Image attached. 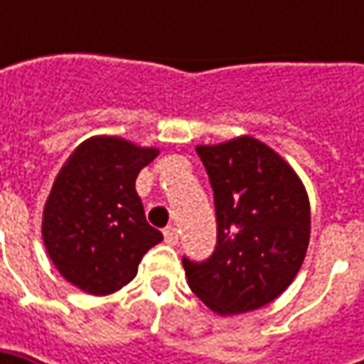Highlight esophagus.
<instances>
[{"instance_id":"obj_1","label":"esophagus","mask_w":364,"mask_h":364,"mask_svg":"<svg viewBox=\"0 0 364 364\" xmlns=\"http://www.w3.org/2000/svg\"><path fill=\"white\" fill-rule=\"evenodd\" d=\"M164 239H166V243L168 245H178L180 241V232L176 227H168L166 231H164Z\"/></svg>"}]
</instances>
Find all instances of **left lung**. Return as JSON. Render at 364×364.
Wrapping results in <instances>:
<instances>
[{
  "label": "left lung",
  "instance_id": "8db88e82",
  "mask_svg": "<svg viewBox=\"0 0 364 364\" xmlns=\"http://www.w3.org/2000/svg\"><path fill=\"white\" fill-rule=\"evenodd\" d=\"M217 208V247L184 259L190 289L220 316L263 308L286 291L310 243V200L300 176L251 135L196 146Z\"/></svg>",
  "mask_w": 364,
  "mask_h": 364
}]
</instances>
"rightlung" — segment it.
Listing matches in <instances>:
<instances>
[{"instance_id":"obj_1","label":"right lung","mask_w":364,"mask_h":364,"mask_svg":"<svg viewBox=\"0 0 364 364\" xmlns=\"http://www.w3.org/2000/svg\"><path fill=\"white\" fill-rule=\"evenodd\" d=\"M158 154L117 135H95L64 161L44 204L42 239L68 284L91 296L115 294L164 239L147 225L135 190L137 174Z\"/></svg>"}]
</instances>
